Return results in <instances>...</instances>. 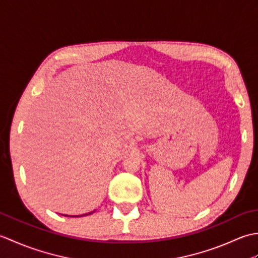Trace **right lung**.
<instances>
[{"label":"right lung","instance_id":"1","mask_svg":"<svg viewBox=\"0 0 258 258\" xmlns=\"http://www.w3.org/2000/svg\"><path fill=\"white\" fill-rule=\"evenodd\" d=\"M93 212L91 213H87V214H84V215H78V216H72V217H81V216H85V215H90V214H92ZM65 216H69V215H65ZM71 216V215H70Z\"/></svg>","mask_w":258,"mask_h":258}]
</instances>
